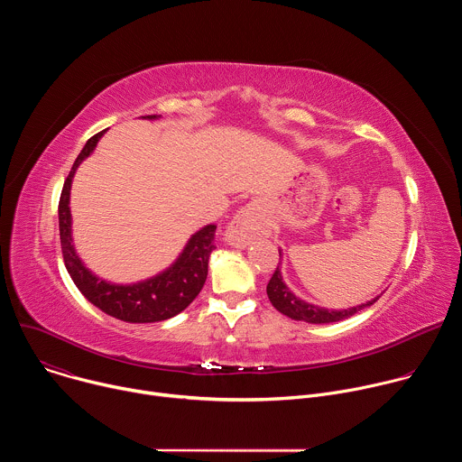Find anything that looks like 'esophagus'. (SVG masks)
Listing matches in <instances>:
<instances>
[{"instance_id":"34e87169","label":"esophagus","mask_w":462,"mask_h":462,"mask_svg":"<svg viewBox=\"0 0 462 462\" xmlns=\"http://www.w3.org/2000/svg\"><path fill=\"white\" fill-rule=\"evenodd\" d=\"M263 230H265V217L254 205H248L241 208L230 221L225 232V239L234 246H245Z\"/></svg>"}]
</instances>
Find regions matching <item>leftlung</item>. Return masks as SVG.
<instances>
[{"label":"left lung","instance_id":"left-lung-1","mask_svg":"<svg viewBox=\"0 0 462 462\" xmlns=\"http://www.w3.org/2000/svg\"><path fill=\"white\" fill-rule=\"evenodd\" d=\"M282 255V254H280ZM267 294L271 303L283 312L285 316L292 318V319H301L307 323H333V321H340L346 318H351L353 314H356L358 310L373 305L376 300H371L364 305L353 307V309H344V310H328V309H321L316 305H310L300 298H296L283 283L282 274H280V267L274 271L269 285H267Z\"/></svg>","mask_w":462,"mask_h":462}]
</instances>
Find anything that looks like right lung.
I'll use <instances>...</instances> for the list:
<instances>
[{
    "label": "right lung",
    "instance_id": "add662e5",
    "mask_svg": "<svg viewBox=\"0 0 462 462\" xmlns=\"http://www.w3.org/2000/svg\"><path fill=\"white\" fill-rule=\"evenodd\" d=\"M144 118H155L148 115ZM106 134V129L93 135L80 155L77 157L68 179L63 182L60 203H58V221H60V245L65 261V269L71 274L79 291L100 310L131 323H152L168 319L180 310H184L195 296L201 292L208 276V257L216 248V225H208L203 230L191 236L175 265L166 273L137 283V285H111L97 276H93L84 263L79 259L71 245V212H69V189L73 175L79 164L95 150L98 139Z\"/></svg>",
    "mask_w": 462,
    "mask_h": 462
}]
</instances>
